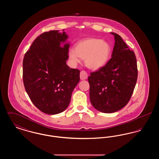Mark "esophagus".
Here are the masks:
<instances>
[{"instance_id":"esophagus-1","label":"esophagus","mask_w":159,"mask_h":159,"mask_svg":"<svg viewBox=\"0 0 159 159\" xmlns=\"http://www.w3.org/2000/svg\"><path fill=\"white\" fill-rule=\"evenodd\" d=\"M80 77L81 80H86L88 78V73L85 71H82L80 74Z\"/></svg>"}]
</instances>
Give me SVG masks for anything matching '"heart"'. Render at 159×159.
Here are the masks:
<instances>
[{
	"label": "heart",
	"instance_id": "1",
	"mask_svg": "<svg viewBox=\"0 0 159 159\" xmlns=\"http://www.w3.org/2000/svg\"><path fill=\"white\" fill-rule=\"evenodd\" d=\"M112 48L103 40L91 38L79 42L74 49L69 51V57L73 63L80 62L84 59L86 66L90 69L97 70L104 67L111 58Z\"/></svg>",
	"mask_w": 159,
	"mask_h": 159
}]
</instances>
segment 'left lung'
Here are the masks:
<instances>
[{
    "mask_svg": "<svg viewBox=\"0 0 159 159\" xmlns=\"http://www.w3.org/2000/svg\"><path fill=\"white\" fill-rule=\"evenodd\" d=\"M114 37L111 58L104 67L88 77L91 104L99 111L112 113L128 104L136 85L138 70L135 55L121 37Z\"/></svg>",
    "mask_w": 159,
    "mask_h": 159,
    "instance_id": "8db88e82",
    "label": "left lung"
}]
</instances>
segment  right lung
<instances>
[{
	"mask_svg": "<svg viewBox=\"0 0 159 159\" xmlns=\"http://www.w3.org/2000/svg\"><path fill=\"white\" fill-rule=\"evenodd\" d=\"M68 35L62 30L45 32L36 38L23 60V82L39 110L57 114L67 109L80 80V71L70 68Z\"/></svg>",
	"mask_w": 159,
	"mask_h": 159,
	"instance_id": "add662e5",
	"label": "right lung"
}]
</instances>
